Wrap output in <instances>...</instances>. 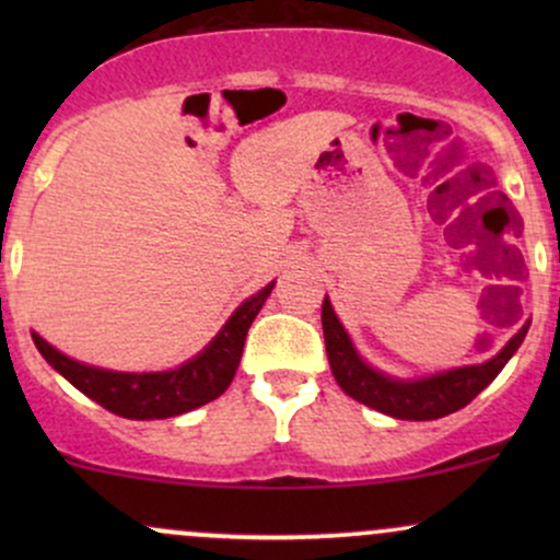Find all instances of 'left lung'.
Segmentation results:
<instances>
[{"label":"left lung","instance_id":"left-lung-1","mask_svg":"<svg viewBox=\"0 0 560 560\" xmlns=\"http://www.w3.org/2000/svg\"><path fill=\"white\" fill-rule=\"evenodd\" d=\"M320 324H324L326 355H329L331 374L345 395L369 405L378 413H387L392 419L402 421H432L464 408L503 371V365L511 361V355L518 350L526 331H529V324H524L516 337L492 361L481 365H466V369L419 378V382H400V378L378 374V371L361 361L339 318L334 316L329 300H324V305H320Z\"/></svg>","mask_w":560,"mask_h":560}]
</instances>
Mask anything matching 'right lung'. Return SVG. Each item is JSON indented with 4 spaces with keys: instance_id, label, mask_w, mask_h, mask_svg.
Segmentation results:
<instances>
[{
    "instance_id": "1",
    "label": "right lung",
    "mask_w": 560,
    "mask_h": 560,
    "mask_svg": "<svg viewBox=\"0 0 560 560\" xmlns=\"http://www.w3.org/2000/svg\"><path fill=\"white\" fill-rule=\"evenodd\" d=\"M271 289L273 284H268L255 298L244 302L195 361L178 365L173 371H163V374H118V371L94 369V365H83L57 352L38 334H34V342L44 361L110 413L137 421L171 419V416L186 413V410H195L199 405L215 400L226 392L236 374V365H240L249 326H253Z\"/></svg>"
}]
</instances>
